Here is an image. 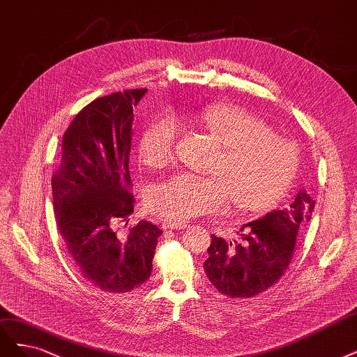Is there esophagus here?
I'll list each match as a JSON object with an SVG mask.
<instances>
[{
    "instance_id": "1",
    "label": "esophagus",
    "mask_w": 357,
    "mask_h": 357,
    "mask_svg": "<svg viewBox=\"0 0 357 357\" xmlns=\"http://www.w3.org/2000/svg\"><path fill=\"white\" fill-rule=\"evenodd\" d=\"M188 227V223L184 221H173V220H164L162 221V229L164 230H181Z\"/></svg>"
}]
</instances>
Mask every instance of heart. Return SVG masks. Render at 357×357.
Instances as JSON below:
<instances>
[{
	"instance_id": "1",
	"label": "heart",
	"mask_w": 357,
	"mask_h": 357,
	"mask_svg": "<svg viewBox=\"0 0 357 357\" xmlns=\"http://www.w3.org/2000/svg\"><path fill=\"white\" fill-rule=\"evenodd\" d=\"M195 118L225 144L211 173H178L153 189L151 211L173 221L220 213L235 202L238 211L257 213L272 206L296 177L297 147L270 131L266 122L241 106L217 105ZM180 126L174 116L151 121L139 142L142 161L164 168L176 159Z\"/></svg>"
}]
</instances>
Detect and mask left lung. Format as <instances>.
Here are the masks:
<instances>
[{"mask_svg":"<svg viewBox=\"0 0 357 357\" xmlns=\"http://www.w3.org/2000/svg\"><path fill=\"white\" fill-rule=\"evenodd\" d=\"M313 208L314 201L300 190L284 210L243 225L241 242L213 235L204 270L215 289L230 298H250L273 287L289 267L297 233Z\"/></svg>","mask_w":357,"mask_h":357,"instance_id":"8db88e82","label":"left lung"}]
</instances>
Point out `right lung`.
I'll return each instance as SVG.
<instances>
[{
    "instance_id": "add662e5",
    "label": "right lung",
    "mask_w": 357,
    "mask_h": 357,
    "mask_svg": "<svg viewBox=\"0 0 357 357\" xmlns=\"http://www.w3.org/2000/svg\"><path fill=\"white\" fill-rule=\"evenodd\" d=\"M146 91L112 93L82 107L63 134L61 161L52 177L57 226L70 258L85 280L114 294L136 289L149 279L162 235L147 221L124 231L115 226L134 211L132 107Z\"/></svg>"
}]
</instances>
